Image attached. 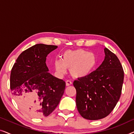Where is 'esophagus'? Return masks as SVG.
<instances>
[{
	"instance_id": "1",
	"label": "esophagus",
	"mask_w": 134,
	"mask_h": 134,
	"mask_svg": "<svg viewBox=\"0 0 134 134\" xmlns=\"http://www.w3.org/2000/svg\"><path fill=\"white\" fill-rule=\"evenodd\" d=\"M72 84V82L70 80H67L66 82V85L67 86V87H68V86H70Z\"/></svg>"
}]
</instances>
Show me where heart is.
Masks as SVG:
<instances>
[{
	"mask_svg": "<svg viewBox=\"0 0 134 134\" xmlns=\"http://www.w3.org/2000/svg\"><path fill=\"white\" fill-rule=\"evenodd\" d=\"M98 65V58L94 53L83 49L66 50L62 53L61 60L55 62V68L60 73L69 69V74L74 79H84L90 76Z\"/></svg>",
	"mask_w": 134,
	"mask_h": 134,
	"instance_id": "1",
	"label": "heart"
}]
</instances>
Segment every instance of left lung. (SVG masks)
<instances>
[{"label":"left lung","instance_id":"obj_1","mask_svg":"<svg viewBox=\"0 0 134 134\" xmlns=\"http://www.w3.org/2000/svg\"><path fill=\"white\" fill-rule=\"evenodd\" d=\"M101 65L87 78L73 83L76 90V105L83 118L98 120L111 112L121 94L124 71L116 55L104 48Z\"/></svg>","mask_w":134,"mask_h":134}]
</instances>
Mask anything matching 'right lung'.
Segmentation results:
<instances>
[{"label": "right lung", "mask_w": 134, "mask_h": 134, "mask_svg": "<svg viewBox=\"0 0 134 134\" xmlns=\"http://www.w3.org/2000/svg\"><path fill=\"white\" fill-rule=\"evenodd\" d=\"M57 46L37 44L23 51L10 75V88L18 105L35 118L47 116L59 104L66 83L48 72L46 60Z\"/></svg>", "instance_id": "obj_1"}]
</instances>
